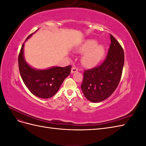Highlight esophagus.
<instances>
[{
  "instance_id": "obj_1",
  "label": "esophagus",
  "mask_w": 146,
  "mask_h": 146,
  "mask_svg": "<svg viewBox=\"0 0 146 146\" xmlns=\"http://www.w3.org/2000/svg\"><path fill=\"white\" fill-rule=\"evenodd\" d=\"M77 70H78V68H76V66H73L72 69H71V73L72 74V73H74V72H76Z\"/></svg>"
}]
</instances>
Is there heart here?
<instances>
[{
	"instance_id": "b5f03b06",
	"label": "heart",
	"mask_w": 146,
	"mask_h": 146,
	"mask_svg": "<svg viewBox=\"0 0 146 146\" xmlns=\"http://www.w3.org/2000/svg\"><path fill=\"white\" fill-rule=\"evenodd\" d=\"M98 45L94 39H88L77 48L80 53H86L82 59V63L87 67H92L103 59L105 54V47Z\"/></svg>"
}]
</instances>
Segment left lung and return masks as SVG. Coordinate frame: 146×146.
I'll use <instances>...</instances> for the list:
<instances>
[{
	"instance_id": "8db88e82",
	"label": "left lung",
	"mask_w": 146,
	"mask_h": 146,
	"mask_svg": "<svg viewBox=\"0 0 146 146\" xmlns=\"http://www.w3.org/2000/svg\"><path fill=\"white\" fill-rule=\"evenodd\" d=\"M110 39L111 44L103 63L84 72L82 90L85 98L92 102H100L108 98L121 80L124 52L113 35H110Z\"/></svg>"
}]
</instances>
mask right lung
I'll list each match as a JSON object with an SVG mask.
<instances>
[{
	"label": "right lung",
	"instance_id": "add662e5",
	"mask_svg": "<svg viewBox=\"0 0 146 146\" xmlns=\"http://www.w3.org/2000/svg\"><path fill=\"white\" fill-rule=\"evenodd\" d=\"M32 35L33 33L30 35L26 40ZM24 43L19 52L18 64L21 76L24 84L35 96L43 99L52 98L58 91L64 79L70 74L71 66L64 68L56 66L42 70L33 69L24 58Z\"/></svg>",
	"mask_w": 146,
	"mask_h": 146
}]
</instances>
